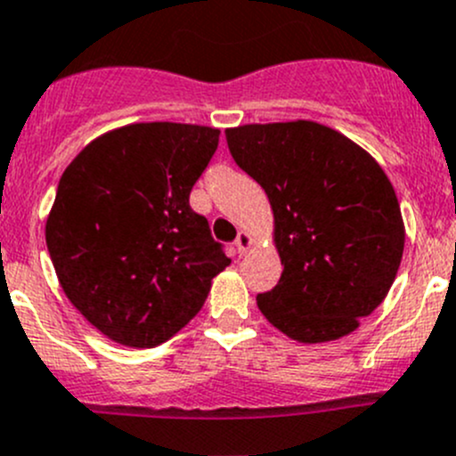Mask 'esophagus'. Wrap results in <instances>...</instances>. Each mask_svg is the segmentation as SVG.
I'll return each mask as SVG.
<instances>
[{"instance_id":"obj_1","label":"esophagus","mask_w":456,"mask_h":456,"mask_svg":"<svg viewBox=\"0 0 456 456\" xmlns=\"http://www.w3.org/2000/svg\"><path fill=\"white\" fill-rule=\"evenodd\" d=\"M254 245H256L254 233H251V232H240V233H238V238H236L238 254H240V256L247 254V251H249Z\"/></svg>"}]
</instances>
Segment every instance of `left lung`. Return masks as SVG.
<instances>
[{
  "label": "left lung",
  "mask_w": 456,
  "mask_h": 456,
  "mask_svg": "<svg viewBox=\"0 0 456 456\" xmlns=\"http://www.w3.org/2000/svg\"><path fill=\"white\" fill-rule=\"evenodd\" d=\"M242 171L265 189L282 276L256 296L298 343L352 334L386 300L405 245L399 198L363 147L312 120L224 131Z\"/></svg>",
  "instance_id": "obj_1"
}]
</instances>
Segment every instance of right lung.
<instances>
[{
    "instance_id": "add662e5",
    "label": "right lung",
    "mask_w": 456,
    "mask_h": 456,
    "mask_svg": "<svg viewBox=\"0 0 456 456\" xmlns=\"http://www.w3.org/2000/svg\"><path fill=\"white\" fill-rule=\"evenodd\" d=\"M218 138L214 126L135 122L88 142L61 174L48 254L66 298L106 338L169 340L232 263L189 207Z\"/></svg>"
}]
</instances>
